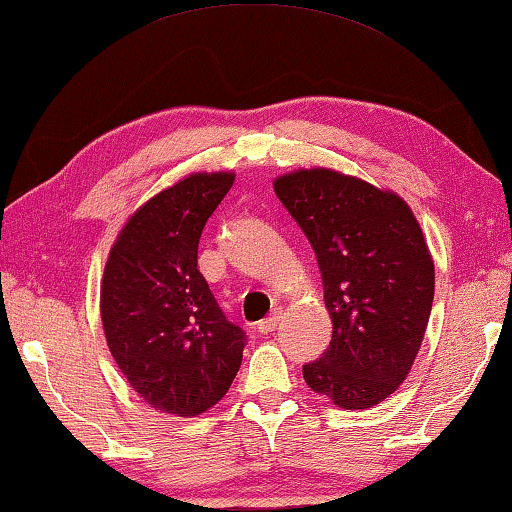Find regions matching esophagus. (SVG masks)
<instances>
[{
    "label": "esophagus",
    "mask_w": 512,
    "mask_h": 512,
    "mask_svg": "<svg viewBox=\"0 0 512 512\" xmlns=\"http://www.w3.org/2000/svg\"><path fill=\"white\" fill-rule=\"evenodd\" d=\"M279 319H281V312H272L270 317H265L263 321H258V333H272V330L276 328V324H279Z\"/></svg>",
    "instance_id": "obj_1"
}]
</instances>
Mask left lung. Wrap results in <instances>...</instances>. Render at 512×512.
<instances>
[{"label":"left lung","mask_w":512,"mask_h":512,"mask_svg":"<svg viewBox=\"0 0 512 512\" xmlns=\"http://www.w3.org/2000/svg\"><path fill=\"white\" fill-rule=\"evenodd\" d=\"M324 279L333 339L303 366L308 387L342 409L389 398L411 371L434 301V261L407 202L330 168L274 179Z\"/></svg>","instance_id":"1"}]
</instances>
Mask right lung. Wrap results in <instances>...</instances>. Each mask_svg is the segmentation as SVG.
<instances>
[{"mask_svg": "<svg viewBox=\"0 0 512 512\" xmlns=\"http://www.w3.org/2000/svg\"><path fill=\"white\" fill-rule=\"evenodd\" d=\"M233 173H193L132 213L105 263L101 319L110 353L139 396L191 418L224 398L247 335L197 270L206 220Z\"/></svg>", "mask_w": 512, "mask_h": 512, "instance_id": "add662e5", "label": "right lung"}]
</instances>
